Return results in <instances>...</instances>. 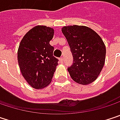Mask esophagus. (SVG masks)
<instances>
[{
  "instance_id": "esophagus-1",
  "label": "esophagus",
  "mask_w": 120,
  "mask_h": 120,
  "mask_svg": "<svg viewBox=\"0 0 120 120\" xmlns=\"http://www.w3.org/2000/svg\"><path fill=\"white\" fill-rule=\"evenodd\" d=\"M60 62H61V63H62V62H63V58H60Z\"/></svg>"
}]
</instances>
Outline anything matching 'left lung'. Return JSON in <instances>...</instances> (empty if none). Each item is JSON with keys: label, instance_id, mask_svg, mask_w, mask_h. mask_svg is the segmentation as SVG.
<instances>
[{"label": "left lung", "instance_id": "1", "mask_svg": "<svg viewBox=\"0 0 120 120\" xmlns=\"http://www.w3.org/2000/svg\"><path fill=\"white\" fill-rule=\"evenodd\" d=\"M62 32L74 59L72 65L67 69L70 76L77 83H92L105 63L106 50L102 39L92 29L84 26H64Z\"/></svg>", "mask_w": 120, "mask_h": 120}]
</instances>
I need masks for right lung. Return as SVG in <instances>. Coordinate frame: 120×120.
Masks as SVG:
<instances>
[{
	"mask_svg": "<svg viewBox=\"0 0 120 120\" xmlns=\"http://www.w3.org/2000/svg\"><path fill=\"white\" fill-rule=\"evenodd\" d=\"M54 30L37 26L21 39L17 53L21 72L32 87L42 89L51 82L58 60L53 56L54 48L49 44Z\"/></svg>",
	"mask_w": 120,
	"mask_h": 120,
	"instance_id": "add662e5",
	"label": "right lung"
}]
</instances>
